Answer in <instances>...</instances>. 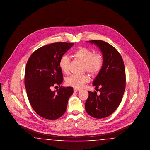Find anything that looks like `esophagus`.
<instances>
[{
  "mask_svg": "<svg viewBox=\"0 0 150 150\" xmlns=\"http://www.w3.org/2000/svg\"><path fill=\"white\" fill-rule=\"evenodd\" d=\"M80 90L79 89H76V88H74V91L75 92H79Z\"/></svg>",
  "mask_w": 150,
  "mask_h": 150,
  "instance_id": "esophagus-1",
  "label": "esophagus"
}]
</instances>
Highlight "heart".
Returning <instances> with one entry per match:
<instances>
[{
  "instance_id": "obj_1",
  "label": "heart",
  "mask_w": 150,
  "mask_h": 150,
  "mask_svg": "<svg viewBox=\"0 0 150 150\" xmlns=\"http://www.w3.org/2000/svg\"><path fill=\"white\" fill-rule=\"evenodd\" d=\"M73 56L84 63V70L92 76L98 74L103 67V59L101 54L99 53H94L93 50L88 48H79L74 52ZM70 64V58L66 56H64L60 59L59 68L65 74L69 73ZM89 81V76L86 74L82 75H72L67 78L66 83L67 86L80 89Z\"/></svg>"
}]
</instances>
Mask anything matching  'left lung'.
<instances>
[{
	"label": "left lung",
	"instance_id": "8db88e82",
	"mask_svg": "<svg viewBox=\"0 0 150 150\" xmlns=\"http://www.w3.org/2000/svg\"><path fill=\"white\" fill-rule=\"evenodd\" d=\"M89 42L100 48L103 65L93 83L96 88H100V95L89 91L85 108L90 116L102 119L112 114L121 103L125 88V67L120 54L113 46L102 40Z\"/></svg>",
	"mask_w": 150,
	"mask_h": 150
}]
</instances>
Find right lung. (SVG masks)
Here are the masks:
<instances>
[{
    "label": "right lung",
    "mask_w": 150,
    "mask_h": 150,
    "mask_svg": "<svg viewBox=\"0 0 150 150\" xmlns=\"http://www.w3.org/2000/svg\"><path fill=\"white\" fill-rule=\"evenodd\" d=\"M74 43L58 42L44 45L31 55L26 66L25 85L30 103L37 114L56 120L64 114L68 100L73 93L71 86H61L57 92L52 86L63 81L59 61Z\"/></svg>",
    "instance_id": "add662e5"
}]
</instances>
